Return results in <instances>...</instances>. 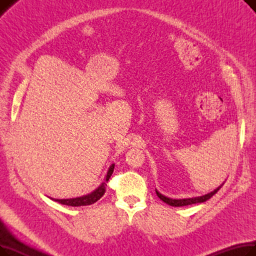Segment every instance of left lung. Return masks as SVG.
Listing matches in <instances>:
<instances>
[{"instance_id": "1", "label": "left lung", "mask_w": 256, "mask_h": 256, "mask_svg": "<svg viewBox=\"0 0 256 256\" xmlns=\"http://www.w3.org/2000/svg\"><path fill=\"white\" fill-rule=\"evenodd\" d=\"M222 186H223V184H222L220 186H218L216 190H214L212 192H210V193H208V194H206V195H204V196L193 197V198H186V199H172V198H168V197H166V196L160 194V192H158L156 189V193L158 197L160 200H163L165 204H169V206H190V204L204 202V201L208 200L210 197H212L214 194H216V193L221 189Z\"/></svg>"}]
</instances>
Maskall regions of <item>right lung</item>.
I'll use <instances>...</instances> for the list:
<instances>
[{"label":"right lung","instance_id":"right-lung-1","mask_svg":"<svg viewBox=\"0 0 256 256\" xmlns=\"http://www.w3.org/2000/svg\"><path fill=\"white\" fill-rule=\"evenodd\" d=\"M114 164L109 168V171L106 173V180L98 188L96 191H93L92 193L82 196V197H76V198H70V199H54L50 198L52 200L57 201V202L61 204H65V206H90L94 202H96L98 199H100L106 190V182L109 180V178H111L112 173L114 171Z\"/></svg>","mask_w":256,"mask_h":256}]
</instances>
